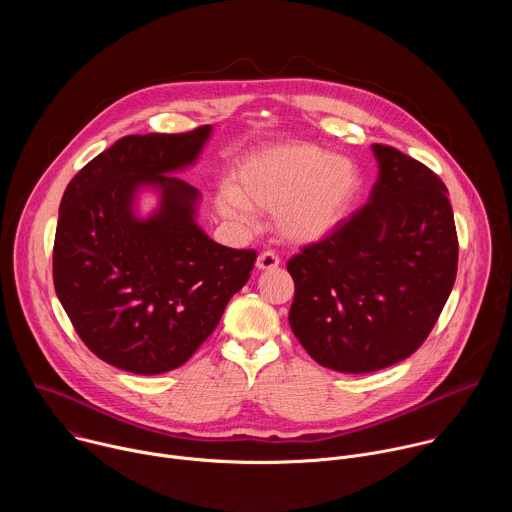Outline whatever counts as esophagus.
Masks as SVG:
<instances>
[{"mask_svg":"<svg viewBox=\"0 0 512 512\" xmlns=\"http://www.w3.org/2000/svg\"><path fill=\"white\" fill-rule=\"evenodd\" d=\"M279 267V257L271 251H265L257 257V269L259 271H273Z\"/></svg>","mask_w":512,"mask_h":512,"instance_id":"34e87169","label":"esophagus"}]
</instances>
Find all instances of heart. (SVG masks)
Instances as JSON below:
<instances>
[{"instance_id":"b5f03b06","label":"heart","mask_w":512,"mask_h":512,"mask_svg":"<svg viewBox=\"0 0 512 512\" xmlns=\"http://www.w3.org/2000/svg\"><path fill=\"white\" fill-rule=\"evenodd\" d=\"M364 190V172L322 145L291 141L247 156L235 170L233 186L218 192L227 216L251 208L275 212L277 229L294 245L322 243L354 214Z\"/></svg>"}]
</instances>
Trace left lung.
Returning <instances> with one entry per match:
<instances>
[{"mask_svg": "<svg viewBox=\"0 0 512 512\" xmlns=\"http://www.w3.org/2000/svg\"><path fill=\"white\" fill-rule=\"evenodd\" d=\"M369 202L322 243L287 261L289 326L338 373H373L411 356L440 318L458 271L446 184L391 145L373 143Z\"/></svg>", "mask_w": 512, "mask_h": 512, "instance_id": "1", "label": "left lung"}]
</instances>
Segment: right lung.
<instances>
[{
    "instance_id": "add662e5",
    "label": "right lung",
    "mask_w": 512,
    "mask_h": 512,
    "mask_svg": "<svg viewBox=\"0 0 512 512\" xmlns=\"http://www.w3.org/2000/svg\"><path fill=\"white\" fill-rule=\"evenodd\" d=\"M212 133L127 135L64 190L52 253L56 296L87 348L135 375L174 371L212 334L257 253L212 241L196 223L200 192L174 174ZM143 189L159 206L136 212Z\"/></svg>"
}]
</instances>
